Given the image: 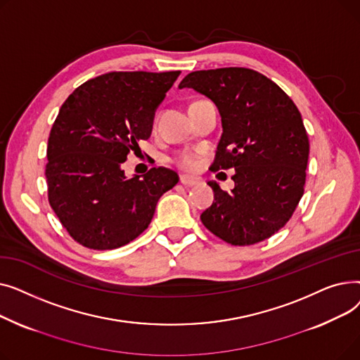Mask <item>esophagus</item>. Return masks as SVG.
<instances>
[{"label":"esophagus","instance_id":"34e87169","mask_svg":"<svg viewBox=\"0 0 360 360\" xmlns=\"http://www.w3.org/2000/svg\"><path fill=\"white\" fill-rule=\"evenodd\" d=\"M202 181L197 176H190V175H182L181 176V184H184L185 186H195L200 185Z\"/></svg>","mask_w":360,"mask_h":360}]
</instances>
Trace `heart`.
<instances>
[{
    "label": "heart",
    "mask_w": 360,
    "mask_h": 360,
    "mask_svg": "<svg viewBox=\"0 0 360 360\" xmlns=\"http://www.w3.org/2000/svg\"><path fill=\"white\" fill-rule=\"evenodd\" d=\"M201 150H182L176 155L175 163L184 170H195L201 163Z\"/></svg>",
    "instance_id": "1"
}]
</instances>
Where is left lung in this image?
<instances>
[{"instance_id": "1", "label": "left lung", "mask_w": 360, "mask_h": 360, "mask_svg": "<svg viewBox=\"0 0 360 360\" xmlns=\"http://www.w3.org/2000/svg\"><path fill=\"white\" fill-rule=\"evenodd\" d=\"M219 108L223 132L212 172L235 169L228 193L210 181L214 201L201 213L213 235L235 247L258 243L292 217L307 181L309 139L293 101L266 75L245 67L186 75Z\"/></svg>"}]
</instances>
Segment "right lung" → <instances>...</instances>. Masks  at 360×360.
Instances as JSON below:
<instances>
[{"label":"right lung","mask_w":360,"mask_h":360,"mask_svg":"<svg viewBox=\"0 0 360 360\" xmlns=\"http://www.w3.org/2000/svg\"><path fill=\"white\" fill-rule=\"evenodd\" d=\"M181 71H113L75 89L51 128L45 176L48 200L68 235L90 250H115L141 235L159 198L178 184L156 166L125 178L121 165L140 151L155 109Z\"/></svg>","instance_id":"add662e5"}]
</instances>
